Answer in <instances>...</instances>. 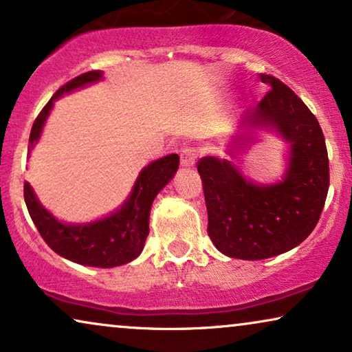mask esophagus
I'll list each match as a JSON object with an SVG mask.
<instances>
[{"label": "esophagus", "instance_id": "1", "mask_svg": "<svg viewBox=\"0 0 352 352\" xmlns=\"http://www.w3.org/2000/svg\"><path fill=\"white\" fill-rule=\"evenodd\" d=\"M197 158H199V151L195 147H184L181 151V165L184 168L194 166Z\"/></svg>", "mask_w": 352, "mask_h": 352}]
</instances>
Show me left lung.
Returning <instances> with one entry per match:
<instances>
[{"instance_id": "1", "label": "left lung", "mask_w": 352, "mask_h": 352, "mask_svg": "<svg viewBox=\"0 0 352 352\" xmlns=\"http://www.w3.org/2000/svg\"><path fill=\"white\" fill-rule=\"evenodd\" d=\"M259 78L271 89L245 118L252 126L272 124L292 142L285 179L254 186L228 160L197 162L211 242L239 259H266L300 245L314 230L330 184L325 138L314 113L276 76Z\"/></svg>"}]
</instances>
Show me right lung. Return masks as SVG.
Wrapping results in <instances>:
<instances>
[{"mask_svg":"<svg viewBox=\"0 0 352 352\" xmlns=\"http://www.w3.org/2000/svg\"><path fill=\"white\" fill-rule=\"evenodd\" d=\"M100 76L102 74L99 70L86 72L67 81L56 91V94L33 122L28 151L40 138L43 124L52 109V102L64 93L98 81ZM177 166H179V157L176 153L152 162L141 171L126 204L109 218L91 224L70 226L59 223L54 216L50 214V211L43 208L28 182L23 184V199L38 232L57 254L85 266H122L133 261L142 252L148 235V214H151L152 201L175 176Z\"/></svg>","mask_w":352,"mask_h":352,"instance_id":"obj_1","label":"right lung"}]
</instances>
